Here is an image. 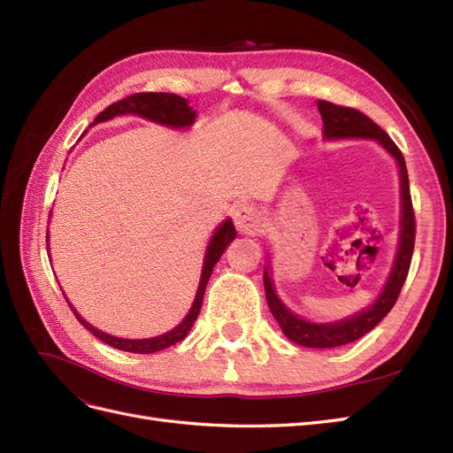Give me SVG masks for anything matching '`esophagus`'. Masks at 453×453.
<instances>
[{
    "label": "esophagus",
    "instance_id": "1",
    "mask_svg": "<svg viewBox=\"0 0 453 453\" xmlns=\"http://www.w3.org/2000/svg\"><path fill=\"white\" fill-rule=\"evenodd\" d=\"M234 225L240 234L255 236L257 232H260V226H263V219H260V211L255 205L243 203L234 210Z\"/></svg>",
    "mask_w": 453,
    "mask_h": 453
}]
</instances>
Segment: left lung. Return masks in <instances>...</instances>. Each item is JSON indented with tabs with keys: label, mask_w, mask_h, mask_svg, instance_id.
Listing matches in <instances>:
<instances>
[{
	"label": "left lung",
	"mask_w": 453,
	"mask_h": 453,
	"mask_svg": "<svg viewBox=\"0 0 453 453\" xmlns=\"http://www.w3.org/2000/svg\"><path fill=\"white\" fill-rule=\"evenodd\" d=\"M318 109L323 119V140L325 142H338V140H372L376 142L386 153L395 160L399 168V183H401V223H399V242H396V251L391 270L388 273L386 283L381 285L378 296L372 300V304L348 315L344 319L318 323L300 318L298 313L291 311L283 304V300L276 293V285L272 280V263L266 257L265 265V291L266 303L273 318L280 323L283 334L291 342L304 348H338L346 346L349 342L359 340L366 333L386 318L391 308L396 303L404 280L410 270V258L414 251V238H416V223H414V210L412 198H410V185H408V172L404 157L395 145L389 135L383 132L372 119H368L357 109L342 107L331 102L318 100Z\"/></svg>",
	"instance_id": "1"
}]
</instances>
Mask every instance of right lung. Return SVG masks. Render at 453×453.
Listing matches in <instances>:
<instances>
[{"label":"right lung","mask_w":453,"mask_h":453,"mask_svg":"<svg viewBox=\"0 0 453 453\" xmlns=\"http://www.w3.org/2000/svg\"><path fill=\"white\" fill-rule=\"evenodd\" d=\"M120 115L142 117L145 120L157 122V125L172 128V130H188L196 122V109L190 107L188 100L181 98V96L168 94V92H142V94H132V96H128V98L119 100V102L109 105L107 109H104V111L94 119L90 127L98 125V122L111 120V119L120 117ZM234 238H236V228H234V225H232V219L228 217L213 230L208 248H205L203 263H202V273H200V281H198V289H196V296L193 300V306H190L188 313L185 315L180 325H175L172 331L164 333V334H158V336H153V338H140V340L119 338V336H113V334H107V333L100 331V328H96L90 323H87V319H83V315H81L73 308L70 300H67L65 293H64V298H65V303L70 304V308L75 313V318L79 319V323L83 325L87 331L92 333L96 338H100L102 342H105L107 346L117 348L120 351H130V353H145V355L147 353H157L160 349H166V348L177 344V342H181L188 334L190 328H193V325L198 318V313H200V308H202L203 291H205V285H208V281H210L213 266L217 265V260L221 258V255L226 251V248ZM47 242H49V228H47ZM47 251H49V243H47ZM60 289H62V287H60Z\"/></svg>","instance_id":"add662e5"}]
</instances>
